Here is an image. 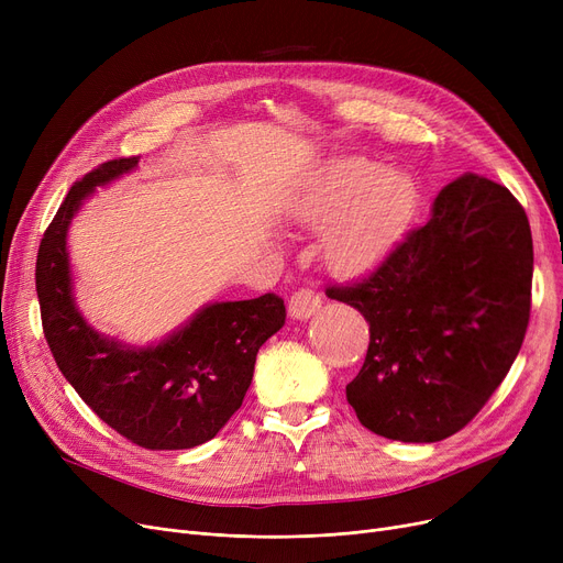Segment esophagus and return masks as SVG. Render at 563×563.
Returning <instances> with one entry per match:
<instances>
[{
  "instance_id": "esophagus-1",
  "label": "esophagus",
  "mask_w": 563,
  "mask_h": 563,
  "mask_svg": "<svg viewBox=\"0 0 563 563\" xmlns=\"http://www.w3.org/2000/svg\"><path fill=\"white\" fill-rule=\"evenodd\" d=\"M321 308L319 291L312 287H301L291 294L289 299V314L294 319H308Z\"/></svg>"
}]
</instances>
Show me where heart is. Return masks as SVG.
I'll list each match as a JSON object with an SVG mask.
<instances>
[{"label": "heart", "instance_id": "1", "mask_svg": "<svg viewBox=\"0 0 563 563\" xmlns=\"http://www.w3.org/2000/svg\"><path fill=\"white\" fill-rule=\"evenodd\" d=\"M418 207L412 177L369 159H340L323 170L303 200V219L323 225L327 257L340 272H361L386 255Z\"/></svg>", "mask_w": 563, "mask_h": 563}]
</instances>
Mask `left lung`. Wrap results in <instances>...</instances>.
Returning a JSON list of instances; mask_svg holds the SVG:
<instances>
[{
  "mask_svg": "<svg viewBox=\"0 0 563 563\" xmlns=\"http://www.w3.org/2000/svg\"><path fill=\"white\" fill-rule=\"evenodd\" d=\"M531 274L522 205L467 173L369 274L329 285L331 299L369 321L365 363L346 386L361 424L401 442H435L467 427L522 346Z\"/></svg>",
  "mask_w": 563,
  "mask_h": 563,
  "instance_id": "left-lung-1",
  "label": "left lung"
}]
</instances>
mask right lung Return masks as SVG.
Returning <instances> with one entry per match:
<instances>
[{
  "label": "right lung",
  "instance_id": "add662e5",
  "mask_svg": "<svg viewBox=\"0 0 563 563\" xmlns=\"http://www.w3.org/2000/svg\"><path fill=\"white\" fill-rule=\"evenodd\" d=\"M136 164L118 157L79 177L47 225L36 257L43 333L58 369L104 424L145 450H189L242 406L257 351L287 312L274 291L214 303L153 349H125L88 329L73 303L66 232L88 194Z\"/></svg>",
  "mask_w": 563,
  "mask_h": 563
}]
</instances>
